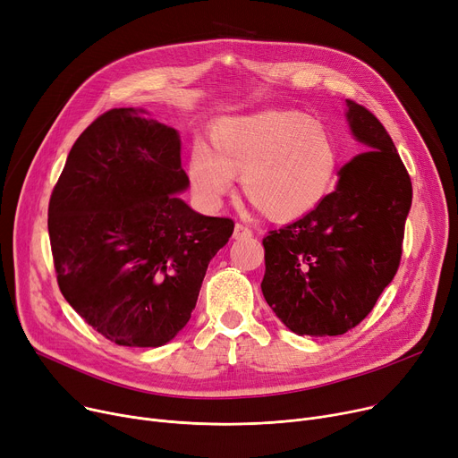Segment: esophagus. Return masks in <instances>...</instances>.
<instances>
[{
	"label": "esophagus",
	"mask_w": 458,
	"mask_h": 458,
	"mask_svg": "<svg viewBox=\"0 0 458 458\" xmlns=\"http://www.w3.org/2000/svg\"><path fill=\"white\" fill-rule=\"evenodd\" d=\"M233 237L235 239H249V237H252V230L242 223H237L233 226Z\"/></svg>",
	"instance_id": "obj_1"
}]
</instances>
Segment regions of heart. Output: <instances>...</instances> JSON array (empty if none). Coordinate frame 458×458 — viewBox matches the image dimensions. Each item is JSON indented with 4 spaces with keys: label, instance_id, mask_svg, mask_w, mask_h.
<instances>
[{
    "label": "heart",
    "instance_id": "b5f03b06",
    "mask_svg": "<svg viewBox=\"0 0 458 458\" xmlns=\"http://www.w3.org/2000/svg\"><path fill=\"white\" fill-rule=\"evenodd\" d=\"M211 148L195 142L187 157V180L204 208H219L242 174L245 195L287 223L314 211L334 187L340 144L318 118L293 109H267L228 116L211 131Z\"/></svg>",
    "mask_w": 458,
    "mask_h": 458
}]
</instances>
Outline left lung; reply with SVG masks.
<instances>
[{
	"label": "left lung",
	"mask_w": 458,
	"mask_h": 458,
	"mask_svg": "<svg viewBox=\"0 0 458 458\" xmlns=\"http://www.w3.org/2000/svg\"><path fill=\"white\" fill-rule=\"evenodd\" d=\"M347 123L366 152L314 211L263 237V297L299 335H340L366 319L403 254L411 176L371 111L347 100Z\"/></svg>",
	"instance_id": "left-lung-1"
}]
</instances>
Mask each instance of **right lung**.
<instances>
[{
	"label": "right lung",
	"mask_w": 458,
	"mask_h": 458,
	"mask_svg": "<svg viewBox=\"0 0 458 458\" xmlns=\"http://www.w3.org/2000/svg\"><path fill=\"white\" fill-rule=\"evenodd\" d=\"M174 128L120 107L78 137L54 187L47 232L66 302L126 347L171 342L197 306L233 221L192 211Z\"/></svg>",
	"instance_id": "add662e5"
}]
</instances>
